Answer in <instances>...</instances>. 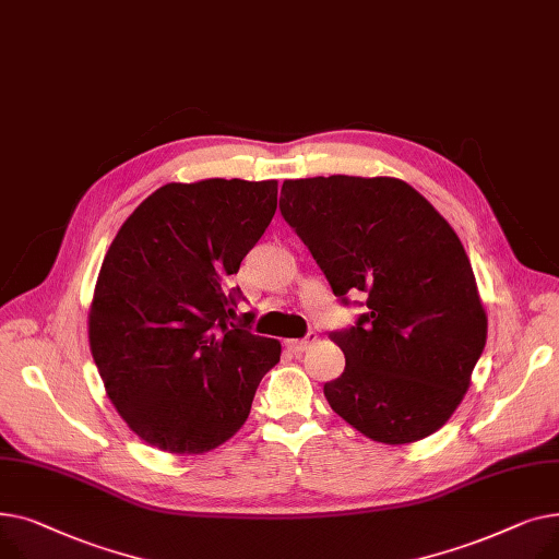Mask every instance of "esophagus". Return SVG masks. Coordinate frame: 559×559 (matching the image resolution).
Returning a JSON list of instances; mask_svg holds the SVG:
<instances>
[{"instance_id": "esophagus-1", "label": "esophagus", "mask_w": 559, "mask_h": 559, "mask_svg": "<svg viewBox=\"0 0 559 559\" xmlns=\"http://www.w3.org/2000/svg\"><path fill=\"white\" fill-rule=\"evenodd\" d=\"M319 333L317 331H308V335L304 340H287V348L295 350V354H299V350H306L308 346H312L317 342Z\"/></svg>"}]
</instances>
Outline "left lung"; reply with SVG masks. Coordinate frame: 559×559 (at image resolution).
Returning <instances> with one entry per match:
<instances>
[{
	"label": "left lung",
	"mask_w": 559,
	"mask_h": 559,
	"mask_svg": "<svg viewBox=\"0 0 559 559\" xmlns=\"http://www.w3.org/2000/svg\"><path fill=\"white\" fill-rule=\"evenodd\" d=\"M281 215L348 306L331 331L346 367L324 385L335 413L383 444H409L455 413L487 340L472 262L449 222L388 176L285 181Z\"/></svg>",
	"instance_id": "1"
}]
</instances>
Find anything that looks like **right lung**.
<instances>
[{
    "mask_svg": "<svg viewBox=\"0 0 559 559\" xmlns=\"http://www.w3.org/2000/svg\"><path fill=\"white\" fill-rule=\"evenodd\" d=\"M276 181L167 183L117 230L91 308L108 399L144 442L205 453L240 430L281 344L235 319L242 258L276 213Z\"/></svg>",
    "mask_w": 559,
    "mask_h": 559,
    "instance_id": "right-lung-1",
    "label": "right lung"
}]
</instances>
